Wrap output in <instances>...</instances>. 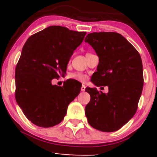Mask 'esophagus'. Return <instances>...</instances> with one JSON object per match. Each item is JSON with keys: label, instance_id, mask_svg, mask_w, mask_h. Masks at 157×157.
<instances>
[{"label": "esophagus", "instance_id": "1", "mask_svg": "<svg viewBox=\"0 0 157 157\" xmlns=\"http://www.w3.org/2000/svg\"><path fill=\"white\" fill-rule=\"evenodd\" d=\"M85 90H86V86H85V85H82V87H81V91H85Z\"/></svg>", "mask_w": 157, "mask_h": 157}]
</instances>
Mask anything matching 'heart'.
<instances>
[{"instance_id":"b5f03b06","label":"heart","mask_w":157,"mask_h":157,"mask_svg":"<svg viewBox=\"0 0 157 157\" xmlns=\"http://www.w3.org/2000/svg\"><path fill=\"white\" fill-rule=\"evenodd\" d=\"M68 77L72 80L79 81V82H84L88 80V76L82 73H72L68 75Z\"/></svg>"}]
</instances>
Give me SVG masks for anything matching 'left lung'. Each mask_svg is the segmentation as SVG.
I'll use <instances>...</instances> for the list:
<instances>
[{
  "mask_svg": "<svg viewBox=\"0 0 157 157\" xmlns=\"http://www.w3.org/2000/svg\"><path fill=\"white\" fill-rule=\"evenodd\" d=\"M85 41L99 57L97 71L91 81L108 86L107 94L86 89L91 96L85 113L89 125L103 132L120 129L134 116L143 89V68L140 53L117 32H93ZM103 88V87H101Z\"/></svg>",
  "mask_w": 157,
  "mask_h": 157,
  "instance_id": "1",
  "label": "left lung"
}]
</instances>
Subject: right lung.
Returning a JSON list of instances; mask_svg holds the SVG:
<instances>
[{"mask_svg":"<svg viewBox=\"0 0 157 157\" xmlns=\"http://www.w3.org/2000/svg\"><path fill=\"white\" fill-rule=\"evenodd\" d=\"M86 32L52 26L30 36L23 46L15 68V100L29 121L43 128L63 121L68 104L80 94L76 81L63 86L52 79L63 76L73 52L82 44Z\"/></svg>","mask_w":157,"mask_h":157,"instance_id":"obj_1","label":"right lung"}]
</instances>
